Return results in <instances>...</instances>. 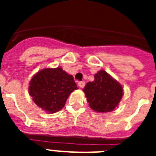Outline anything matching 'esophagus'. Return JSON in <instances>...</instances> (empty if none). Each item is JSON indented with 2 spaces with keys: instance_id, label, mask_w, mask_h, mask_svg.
Returning <instances> with one entry per match:
<instances>
[{
  "instance_id": "obj_1",
  "label": "esophagus",
  "mask_w": 156,
  "mask_h": 156,
  "mask_svg": "<svg viewBox=\"0 0 156 156\" xmlns=\"http://www.w3.org/2000/svg\"><path fill=\"white\" fill-rule=\"evenodd\" d=\"M78 86H79L80 88H83L85 86V82L84 81H81V82H79L78 83Z\"/></svg>"
}]
</instances>
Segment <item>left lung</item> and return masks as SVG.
Instances as JSON below:
<instances>
[{
	"mask_svg": "<svg viewBox=\"0 0 156 156\" xmlns=\"http://www.w3.org/2000/svg\"><path fill=\"white\" fill-rule=\"evenodd\" d=\"M83 90L90 108L98 112L113 111L123 95L122 85L104 70L98 72L94 80L88 82Z\"/></svg>",
	"mask_w": 156,
	"mask_h": 156,
	"instance_id": "left-lung-1",
	"label": "left lung"
}]
</instances>
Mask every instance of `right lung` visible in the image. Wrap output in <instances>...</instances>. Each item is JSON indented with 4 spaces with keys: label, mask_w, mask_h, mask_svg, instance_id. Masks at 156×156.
<instances>
[{
    "label": "right lung",
    "mask_w": 156,
    "mask_h": 156,
    "mask_svg": "<svg viewBox=\"0 0 156 156\" xmlns=\"http://www.w3.org/2000/svg\"><path fill=\"white\" fill-rule=\"evenodd\" d=\"M73 76L61 67L43 69L33 76L29 94L40 108L55 113L65 106L70 94L77 89Z\"/></svg>",
    "instance_id": "right-lung-1"
}]
</instances>
